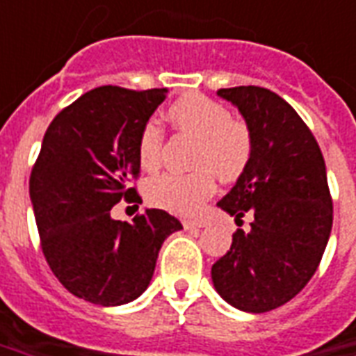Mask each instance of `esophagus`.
<instances>
[{"mask_svg":"<svg viewBox=\"0 0 356 356\" xmlns=\"http://www.w3.org/2000/svg\"><path fill=\"white\" fill-rule=\"evenodd\" d=\"M184 229H200V227L205 226V222L203 220H183Z\"/></svg>","mask_w":356,"mask_h":356,"instance_id":"34e87169","label":"esophagus"}]
</instances>
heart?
<instances>
[{
	"mask_svg": "<svg viewBox=\"0 0 356 356\" xmlns=\"http://www.w3.org/2000/svg\"><path fill=\"white\" fill-rule=\"evenodd\" d=\"M170 118L179 130L200 136L194 154L196 172H168L149 181V202L170 213L192 216L196 214L216 188L218 173L224 181L241 177L254 153L250 127L243 119L232 118L226 106L205 97L186 95L170 106ZM164 127L156 119L142 124L138 134V160L143 170L154 172L162 164Z\"/></svg>",
	"mask_w": 356,
	"mask_h": 356,
	"instance_id": "obj_1",
	"label": "heart"
}]
</instances>
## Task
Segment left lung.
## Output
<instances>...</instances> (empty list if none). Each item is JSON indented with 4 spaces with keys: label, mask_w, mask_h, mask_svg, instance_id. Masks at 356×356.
<instances>
[{
    "label": "left lung",
    "mask_w": 356,
    "mask_h": 356,
    "mask_svg": "<svg viewBox=\"0 0 356 356\" xmlns=\"http://www.w3.org/2000/svg\"><path fill=\"white\" fill-rule=\"evenodd\" d=\"M243 113L254 153L218 202L250 229L233 233L232 248L211 268L226 302L263 314L286 305L310 282L332 229V197L321 149L286 100L257 86L220 89Z\"/></svg>",
    "instance_id": "1"
}]
</instances>
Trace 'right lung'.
I'll list each match as a JSON object with an SVG mask.
<instances>
[{
	"mask_svg": "<svg viewBox=\"0 0 356 356\" xmlns=\"http://www.w3.org/2000/svg\"><path fill=\"white\" fill-rule=\"evenodd\" d=\"M166 89L102 86L63 108L46 130L29 177L40 248L72 295L119 306L147 289L164 238L181 222L162 209L113 220L121 200L142 202L138 134Z\"/></svg>",
	"mask_w": 356,
	"mask_h": 356,
	"instance_id": "1",
	"label": "right lung"
}]
</instances>
